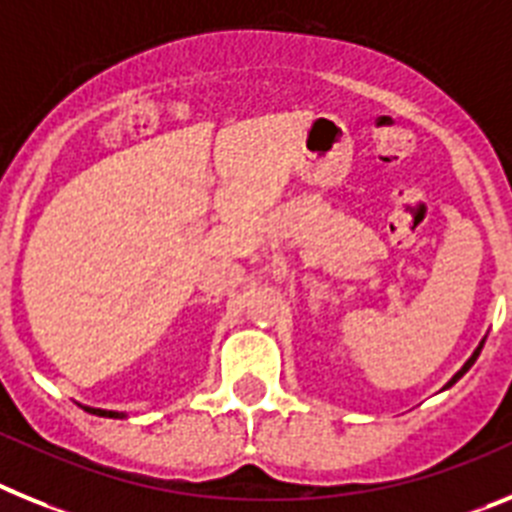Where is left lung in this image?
Here are the masks:
<instances>
[{
	"label": "left lung",
	"instance_id": "obj_1",
	"mask_svg": "<svg viewBox=\"0 0 512 512\" xmlns=\"http://www.w3.org/2000/svg\"><path fill=\"white\" fill-rule=\"evenodd\" d=\"M482 345H484V340H482V342H479V348H477V350H474V355H471L469 361H466V363H464V368H461V371H459V373H456V376H453V379H451V381H448V384H446V389H448V386H453V384H456V381H459V379H461V376H464V373H466V371H469V368H471V366H474V361H477V358H479V350H482Z\"/></svg>",
	"mask_w": 512,
	"mask_h": 512
}]
</instances>
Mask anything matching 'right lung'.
<instances>
[{
    "instance_id": "obj_1",
    "label": "right lung",
    "mask_w": 512,
    "mask_h": 512,
    "mask_svg": "<svg viewBox=\"0 0 512 512\" xmlns=\"http://www.w3.org/2000/svg\"><path fill=\"white\" fill-rule=\"evenodd\" d=\"M87 412H92V415H100V417H123L121 412H108V410H95V407H84Z\"/></svg>"
}]
</instances>
